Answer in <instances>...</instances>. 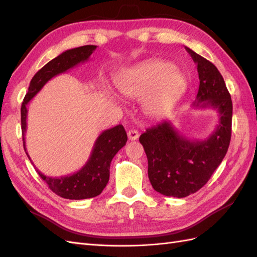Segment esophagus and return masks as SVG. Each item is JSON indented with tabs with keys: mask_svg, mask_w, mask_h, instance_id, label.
<instances>
[{
	"mask_svg": "<svg viewBox=\"0 0 257 257\" xmlns=\"http://www.w3.org/2000/svg\"><path fill=\"white\" fill-rule=\"evenodd\" d=\"M127 135H128L129 140H137L139 138V133L137 132V130H134V129L129 130Z\"/></svg>",
	"mask_w": 257,
	"mask_h": 257,
	"instance_id": "obj_1",
	"label": "esophagus"
}]
</instances>
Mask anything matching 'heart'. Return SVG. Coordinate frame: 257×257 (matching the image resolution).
Wrapping results in <instances>:
<instances>
[{
	"mask_svg": "<svg viewBox=\"0 0 257 257\" xmlns=\"http://www.w3.org/2000/svg\"><path fill=\"white\" fill-rule=\"evenodd\" d=\"M124 97L144 100V110L152 118L168 116L187 88L184 74L168 62H149L124 72L116 79Z\"/></svg>",
	"mask_w": 257,
	"mask_h": 257,
	"instance_id": "1",
	"label": "heart"
}]
</instances>
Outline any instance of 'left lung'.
I'll use <instances>...</instances> for the list:
<instances>
[{
    "instance_id": "obj_1",
    "label": "left lung",
    "mask_w": 257,
    "mask_h": 257,
    "mask_svg": "<svg viewBox=\"0 0 257 257\" xmlns=\"http://www.w3.org/2000/svg\"><path fill=\"white\" fill-rule=\"evenodd\" d=\"M185 50L198 65L200 79L192 107L214 109L219 121L214 132L203 140L187 138L171 120H162L140 136L152 188L173 198L195 193L209 181L226 155L232 132L231 95L221 73L204 57L189 47Z\"/></svg>"
}]
</instances>
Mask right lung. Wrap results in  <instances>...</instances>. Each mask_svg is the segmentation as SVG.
Listing matches in <instances>:
<instances>
[{
	"instance_id": "right-lung-1",
	"label": "right lung",
	"mask_w": 257,
	"mask_h": 257,
	"mask_svg": "<svg viewBox=\"0 0 257 257\" xmlns=\"http://www.w3.org/2000/svg\"><path fill=\"white\" fill-rule=\"evenodd\" d=\"M95 45H85L80 47L72 48L62 53L55 57L44 67L41 68L32 78L29 91L24 98L21 107V123L22 134H23V146L27 157L31 160V157L27 154L25 145L26 134V119H27V105L40 91L48 80L55 76L67 72L68 69L77 66L80 63H85L89 59L90 55L96 50ZM127 134L122 124L103 130L98 136L91 150L89 159L85 166L73 174H67L63 177H47L43 174L33 163L40 177L47 183L54 193L69 200H83L95 198L99 195L105 189L109 181V169L112 158L117 152L122 148L127 143Z\"/></svg>"
}]
</instances>
